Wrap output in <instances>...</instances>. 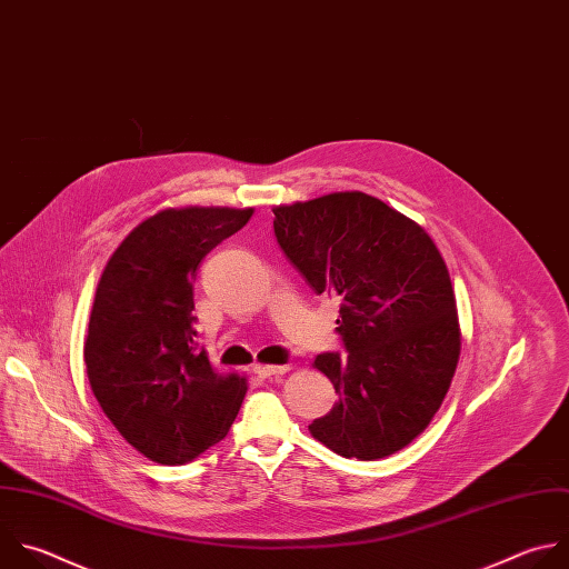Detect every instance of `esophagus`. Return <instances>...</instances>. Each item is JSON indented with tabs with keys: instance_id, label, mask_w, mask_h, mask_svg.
<instances>
[{
	"instance_id": "esophagus-1",
	"label": "esophagus",
	"mask_w": 569,
	"mask_h": 569,
	"mask_svg": "<svg viewBox=\"0 0 569 569\" xmlns=\"http://www.w3.org/2000/svg\"><path fill=\"white\" fill-rule=\"evenodd\" d=\"M288 370H290V366H288V363H259V366H257V372H259L261 377L283 375V372H288Z\"/></svg>"
}]
</instances>
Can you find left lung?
Returning <instances> with one entry per match:
<instances>
[{
  "instance_id": "1",
  "label": "left lung",
  "mask_w": 569,
  "mask_h": 569,
  "mask_svg": "<svg viewBox=\"0 0 569 569\" xmlns=\"http://www.w3.org/2000/svg\"><path fill=\"white\" fill-rule=\"evenodd\" d=\"M274 234L317 295L339 301L348 350L312 366L339 400L308 429L343 458L411 445L449 393L460 323L447 263L422 226L363 192L277 206Z\"/></svg>"
}]
</instances>
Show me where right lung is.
Listing matches in <instances>:
<instances>
[{
  "instance_id": "1",
  "label": "right lung",
  "mask_w": 569,
  "mask_h": 569,
  "mask_svg": "<svg viewBox=\"0 0 569 569\" xmlns=\"http://www.w3.org/2000/svg\"><path fill=\"white\" fill-rule=\"evenodd\" d=\"M254 208H167L140 221L109 257L84 337L91 391L118 433L158 465H184L219 445L248 393L194 341V277L203 257Z\"/></svg>"
}]
</instances>
